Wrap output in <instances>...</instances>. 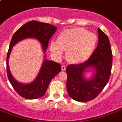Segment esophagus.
I'll return each instance as SVG.
<instances>
[{
  "instance_id": "34e87169",
  "label": "esophagus",
  "mask_w": 122,
  "mask_h": 122,
  "mask_svg": "<svg viewBox=\"0 0 122 122\" xmlns=\"http://www.w3.org/2000/svg\"><path fill=\"white\" fill-rule=\"evenodd\" d=\"M66 67L65 66H64V65H63V66H61V70H62V71H65L66 70Z\"/></svg>"
}]
</instances>
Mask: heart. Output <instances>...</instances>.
Here are the masks:
<instances>
[{
  "mask_svg": "<svg viewBox=\"0 0 122 122\" xmlns=\"http://www.w3.org/2000/svg\"><path fill=\"white\" fill-rule=\"evenodd\" d=\"M97 42L96 35L81 28L65 30L59 35L57 41L50 42L51 53L61 58L63 51L66 52L67 61L78 63L85 61L91 56Z\"/></svg>",
  "mask_w": 122,
  "mask_h": 122,
  "instance_id": "1",
  "label": "heart"
}]
</instances>
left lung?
<instances>
[{"label": "left lung", "mask_w": 122, "mask_h": 122, "mask_svg": "<svg viewBox=\"0 0 122 122\" xmlns=\"http://www.w3.org/2000/svg\"><path fill=\"white\" fill-rule=\"evenodd\" d=\"M98 31V44L89 59L78 65H70L66 68L67 91L73 99L87 102L94 99L104 89L110 79L112 67V52L107 35ZM93 71L91 79L85 73Z\"/></svg>", "instance_id": "left-lung-1"}]
</instances>
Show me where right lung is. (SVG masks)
<instances>
[{
	"label": "right lung",
	"instance_id": "add662e5",
	"mask_svg": "<svg viewBox=\"0 0 122 122\" xmlns=\"http://www.w3.org/2000/svg\"><path fill=\"white\" fill-rule=\"evenodd\" d=\"M56 29V26L50 24L30 21L20 28L12 36L7 54V73L9 80L14 90L24 98L35 99L43 96L52 78L61 71V66L59 63L46 59V56L44 54L43 64L36 78L31 83H22L13 77L9 67V58L12 47L23 40L30 38L35 39L41 42L42 51L45 54L48 47L49 41Z\"/></svg>",
	"mask_w": 122,
	"mask_h": 122
}]
</instances>
